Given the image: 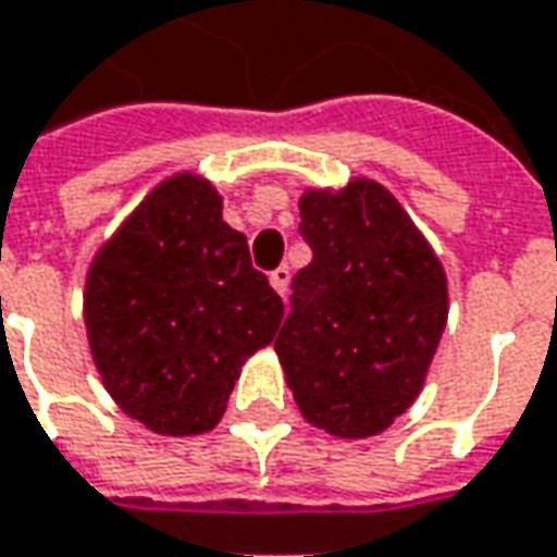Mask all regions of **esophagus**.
<instances>
[{
	"label": "esophagus",
	"instance_id": "obj_1",
	"mask_svg": "<svg viewBox=\"0 0 557 557\" xmlns=\"http://www.w3.org/2000/svg\"><path fill=\"white\" fill-rule=\"evenodd\" d=\"M289 268H277V271H271V286H274V292L277 295H286V289H289Z\"/></svg>",
	"mask_w": 557,
	"mask_h": 557
}]
</instances>
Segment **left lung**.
Instances as JSON below:
<instances>
[{"label":"left lung","instance_id":"left-lung-1","mask_svg":"<svg viewBox=\"0 0 557 557\" xmlns=\"http://www.w3.org/2000/svg\"><path fill=\"white\" fill-rule=\"evenodd\" d=\"M298 211L313 259L292 277L274 349L310 425L344 441L373 437L425 386L449 313L446 274L376 181L307 189Z\"/></svg>","mask_w":557,"mask_h":557}]
</instances>
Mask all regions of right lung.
<instances>
[{"label": "right lung", "instance_id": "1", "mask_svg": "<svg viewBox=\"0 0 557 557\" xmlns=\"http://www.w3.org/2000/svg\"><path fill=\"white\" fill-rule=\"evenodd\" d=\"M280 319L283 301L223 220L220 193L189 171L144 198L89 265L92 361L120 410L157 434L211 431Z\"/></svg>", "mask_w": 557, "mask_h": 557}]
</instances>
